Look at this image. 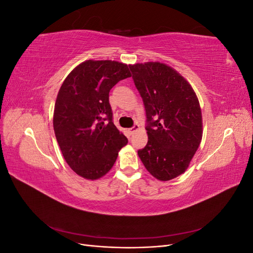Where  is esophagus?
<instances>
[{
    "mask_svg": "<svg viewBox=\"0 0 253 253\" xmlns=\"http://www.w3.org/2000/svg\"><path fill=\"white\" fill-rule=\"evenodd\" d=\"M137 129H139V126L138 125H134L132 127L128 128V133L129 134H134Z\"/></svg>",
    "mask_w": 253,
    "mask_h": 253,
    "instance_id": "esophagus-1",
    "label": "esophagus"
}]
</instances>
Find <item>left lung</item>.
<instances>
[{"mask_svg": "<svg viewBox=\"0 0 253 253\" xmlns=\"http://www.w3.org/2000/svg\"><path fill=\"white\" fill-rule=\"evenodd\" d=\"M147 114L148 143L138 150L143 166L162 181L187 170L203 137L202 110L189 82L160 62L129 65Z\"/></svg>", "mask_w": 253, "mask_h": 253, "instance_id": "obj_1", "label": "left lung"}]
</instances>
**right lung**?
Listing matches in <instances>:
<instances>
[{
  "label": "right lung",
  "mask_w": 253,
  "mask_h": 253,
  "mask_svg": "<svg viewBox=\"0 0 253 253\" xmlns=\"http://www.w3.org/2000/svg\"><path fill=\"white\" fill-rule=\"evenodd\" d=\"M131 77L128 66L112 60H86L68 74L53 111V131L71 169L85 179L108 173L127 138L113 122L111 88Z\"/></svg>",
  "instance_id": "add662e5"
}]
</instances>
